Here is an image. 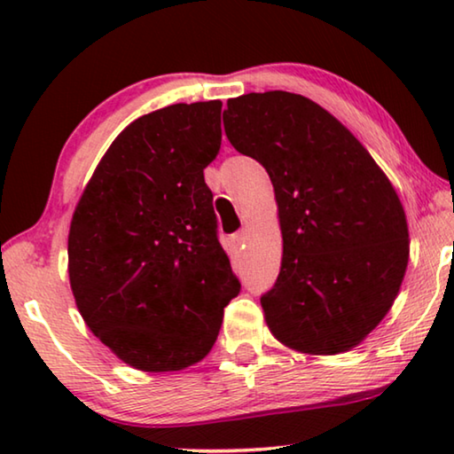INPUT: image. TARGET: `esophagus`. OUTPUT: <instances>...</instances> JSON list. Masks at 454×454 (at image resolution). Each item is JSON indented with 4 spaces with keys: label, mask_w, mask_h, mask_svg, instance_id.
<instances>
[{
    "label": "esophagus",
    "mask_w": 454,
    "mask_h": 454,
    "mask_svg": "<svg viewBox=\"0 0 454 454\" xmlns=\"http://www.w3.org/2000/svg\"><path fill=\"white\" fill-rule=\"evenodd\" d=\"M246 240H248V236H246V230H240V232H236L232 236V246L236 250H244Z\"/></svg>",
    "instance_id": "esophagus-1"
}]
</instances>
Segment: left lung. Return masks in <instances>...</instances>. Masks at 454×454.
<instances>
[{"label":"left lung","mask_w":454,"mask_h":454,"mask_svg":"<svg viewBox=\"0 0 454 454\" xmlns=\"http://www.w3.org/2000/svg\"><path fill=\"white\" fill-rule=\"evenodd\" d=\"M230 144L266 168L282 230L280 274L260 298L276 340L302 355L358 347L387 317L409 264L396 190L348 128L312 99H228Z\"/></svg>","instance_id":"1"}]
</instances>
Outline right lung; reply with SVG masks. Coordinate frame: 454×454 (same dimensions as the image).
Listing matches in <instances>:
<instances>
[{
	"mask_svg": "<svg viewBox=\"0 0 454 454\" xmlns=\"http://www.w3.org/2000/svg\"><path fill=\"white\" fill-rule=\"evenodd\" d=\"M220 112L212 99L137 118L75 206L67 236L75 304L91 333L137 371L200 363L240 292L204 182L220 152Z\"/></svg>",
	"mask_w": 454,
	"mask_h": 454,
	"instance_id": "1",
	"label": "right lung"
}]
</instances>
